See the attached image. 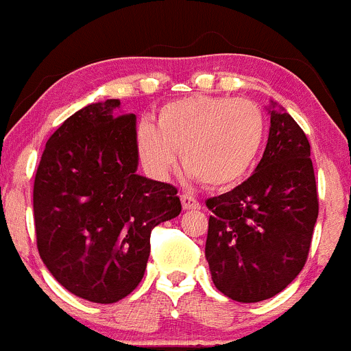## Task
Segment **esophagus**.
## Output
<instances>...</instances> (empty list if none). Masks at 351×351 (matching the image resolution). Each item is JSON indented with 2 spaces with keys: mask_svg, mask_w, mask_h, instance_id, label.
<instances>
[{
  "mask_svg": "<svg viewBox=\"0 0 351 351\" xmlns=\"http://www.w3.org/2000/svg\"><path fill=\"white\" fill-rule=\"evenodd\" d=\"M180 203H182V208L184 210H199L201 208V203L196 199L194 196H191V194H182L180 196Z\"/></svg>",
  "mask_w": 351,
  "mask_h": 351,
  "instance_id": "esophagus-1",
  "label": "esophagus"
}]
</instances>
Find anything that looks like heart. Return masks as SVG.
<instances>
[{
  "label": "heart",
  "mask_w": 351,
  "mask_h": 351,
  "mask_svg": "<svg viewBox=\"0 0 351 351\" xmlns=\"http://www.w3.org/2000/svg\"><path fill=\"white\" fill-rule=\"evenodd\" d=\"M266 138V116L249 99L194 95L165 104L157 126L141 123L138 152L154 174L164 177L182 165L199 182L227 187L258 160Z\"/></svg>",
  "instance_id": "obj_1"
}]
</instances>
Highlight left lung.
<instances>
[{
	"label": "left lung",
	"mask_w": 351,
	"mask_h": 351,
	"mask_svg": "<svg viewBox=\"0 0 351 351\" xmlns=\"http://www.w3.org/2000/svg\"><path fill=\"white\" fill-rule=\"evenodd\" d=\"M256 172L206 199V261L215 287L244 304L275 297L302 271L319 213L311 145L287 110L273 106Z\"/></svg>",
	"instance_id": "left-lung-1"
}]
</instances>
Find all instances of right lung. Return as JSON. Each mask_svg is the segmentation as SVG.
Segmentation results:
<instances>
[{"label": "right lung", "instance_id": "obj_1", "mask_svg": "<svg viewBox=\"0 0 351 351\" xmlns=\"http://www.w3.org/2000/svg\"><path fill=\"white\" fill-rule=\"evenodd\" d=\"M117 99L90 104L51 134L34 180L37 249L85 300L112 304L141 282L150 234L180 213L171 184L136 174V116Z\"/></svg>", "mask_w": 351, "mask_h": 351}]
</instances>
